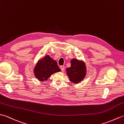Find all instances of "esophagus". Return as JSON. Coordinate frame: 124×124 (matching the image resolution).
<instances>
[{
    "label": "esophagus",
    "instance_id": "obj_1",
    "mask_svg": "<svg viewBox=\"0 0 124 124\" xmlns=\"http://www.w3.org/2000/svg\"><path fill=\"white\" fill-rule=\"evenodd\" d=\"M60 69H61V71H62V72H63V71H64V69H65L64 66H63V65L61 66V67H60Z\"/></svg>",
    "mask_w": 124,
    "mask_h": 124
}]
</instances>
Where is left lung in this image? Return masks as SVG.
<instances>
[{"instance_id": "1", "label": "left lung", "mask_w": 124, "mask_h": 124, "mask_svg": "<svg viewBox=\"0 0 124 124\" xmlns=\"http://www.w3.org/2000/svg\"><path fill=\"white\" fill-rule=\"evenodd\" d=\"M65 70L70 81L75 84L82 81L87 74L85 62L75 58L71 60V67Z\"/></svg>"}]
</instances>
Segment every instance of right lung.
<instances>
[{
	"label": "right lung",
	"instance_id": "1",
	"mask_svg": "<svg viewBox=\"0 0 124 124\" xmlns=\"http://www.w3.org/2000/svg\"><path fill=\"white\" fill-rule=\"evenodd\" d=\"M33 71L36 78L39 81L44 82L54 73L61 71V69L55 60L46 55L37 61Z\"/></svg>",
	"mask_w": 124,
	"mask_h": 124
}]
</instances>
